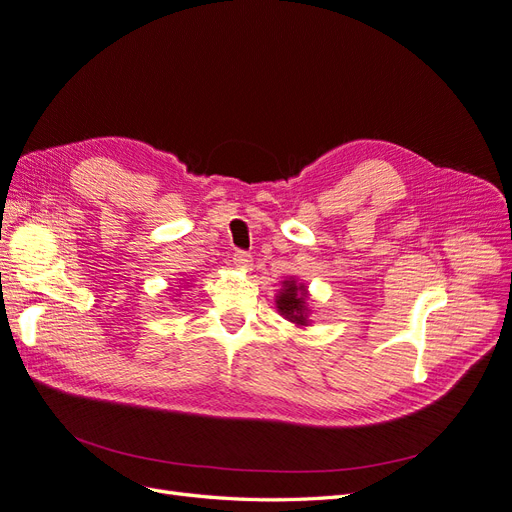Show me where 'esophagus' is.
Masks as SVG:
<instances>
[{"mask_svg":"<svg viewBox=\"0 0 512 512\" xmlns=\"http://www.w3.org/2000/svg\"><path fill=\"white\" fill-rule=\"evenodd\" d=\"M252 262H254V258H252V254L250 252H245V250H237L235 254H232V265H235L237 269H243V271H247L252 267Z\"/></svg>","mask_w":512,"mask_h":512,"instance_id":"1","label":"esophagus"}]
</instances>
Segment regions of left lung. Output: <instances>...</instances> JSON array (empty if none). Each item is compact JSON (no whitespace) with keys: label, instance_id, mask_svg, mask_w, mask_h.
<instances>
[{"label":"left lung","instance_id":"1","mask_svg":"<svg viewBox=\"0 0 512 512\" xmlns=\"http://www.w3.org/2000/svg\"><path fill=\"white\" fill-rule=\"evenodd\" d=\"M305 297H307V290L305 286H297L294 282H284V290L280 292V297H277V309H280L282 316L288 318L290 322H297V324H305Z\"/></svg>","mask_w":512,"mask_h":512}]
</instances>
